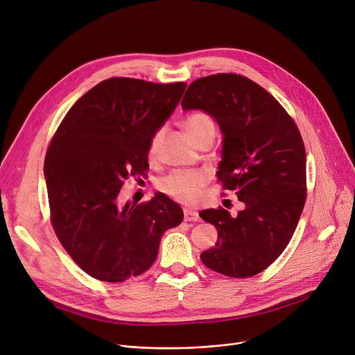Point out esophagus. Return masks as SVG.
Returning a JSON list of instances; mask_svg holds the SVG:
<instances>
[{"label":"esophagus","mask_w":355,"mask_h":355,"mask_svg":"<svg viewBox=\"0 0 355 355\" xmlns=\"http://www.w3.org/2000/svg\"><path fill=\"white\" fill-rule=\"evenodd\" d=\"M184 220L185 221H200L198 211L191 209H184Z\"/></svg>","instance_id":"obj_1"}]
</instances>
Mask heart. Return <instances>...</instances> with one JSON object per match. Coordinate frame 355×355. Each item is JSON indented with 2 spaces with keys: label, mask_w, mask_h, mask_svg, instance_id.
Listing matches in <instances>:
<instances>
[{
  "label": "heart",
  "mask_w": 355,
  "mask_h": 355,
  "mask_svg": "<svg viewBox=\"0 0 355 355\" xmlns=\"http://www.w3.org/2000/svg\"><path fill=\"white\" fill-rule=\"evenodd\" d=\"M184 126H185V130H187L189 137L193 139V142L207 134H214V123L211 118L204 114L190 115L184 121ZM161 135H162V130H158V132L154 134L151 141H149V145H148L149 158H154L157 155ZM206 182H207V175L204 173L178 170V171H173L170 175H166L159 182V187L168 196H171L178 201L194 202L198 198L200 191L204 185H206Z\"/></svg>",
  "instance_id": "b5f03b06"
}]
</instances>
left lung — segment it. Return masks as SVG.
<instances>
[{
    "instance_id": "8db88e82",
    "label": "left lung",
    "mask_w": 355,
    "mask_h": 355,
    "mask_svg": "<svg viewBox=\"0 0 355 355\" xmlns=\"http://www.w3.org/2000/svg\"><path fill=\"white\" fill-rule=\"evenodd\" d=\"M181 106L217 122L223 142L216 175L245 204L236 217L225 209L200 213L217 229L216 245L200 254L201 262L230 277L257 275L285 250L305 206L300 130L268 90L233 73L194 80Z\"/></svg>"
}]
</instances>
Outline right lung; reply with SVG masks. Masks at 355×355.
Returning a JSON list of instances; mask_svg holds the SVG:
<instances>
[{
    "mask_svg": "<svg viewBox=\"0 0 355 355\" xmlns=\"http://www.w3.org/2000/svg\"><path fill=\"white\" fill-rule=\"evenodd\" d=\"M185 83L112 78L92 87L62 121L46 154L53 229L87 275L123 282L155 262L165 230L184 213L158 193L121 202L123 181L148 168V145L182 98Z\"/></svg>",
    "mask_w": 355,
    "mask_h": 355,
    "instance_id": "right-lung-1",
    "label": "right lung"
}]
</instances>
